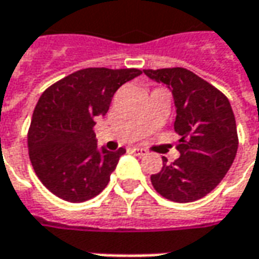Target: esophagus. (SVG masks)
I'll return each mask as SVG.
<instances>
[{
  "instance_id": "obj_1",
  "label": "esophagus",
  "mask_w": 259,
  "mask_h": 259,
  "mask_svg": "<svg viewBox=\"0 0 259 259\" xmlns=\"http://www.w3.org/2000/svg\"><path fill=\"white\" fill-rule=\"evenodd\" d=\"M131 152L134 155H138V156H145L148 153L147 149H142V148H131Z\"/></svg>"
}]
</instances>
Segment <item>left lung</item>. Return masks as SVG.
I'll list each match as a JSON object with an SVG mask.
<instances>
[{
	"instance_id": "obj_1",
	"label": "left lung",
	"mask_w": 259,
	"mask_h": 259,
	"mask_svg": "<svg viewBox=\"0 0 259 259\" xmlns=\"http://www.w3.org/2000/svg\"><path fill=\"white\" fill-rule=\"evenodd\" d=\"M148 77L166 84L175 100V131L181 156L152 175L153 189L167 200L189 203L204 197L226 176L238 148L228 99L214 85L183 67L147 69Z\"/></svg>"
}]
</instances>
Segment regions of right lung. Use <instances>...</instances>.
<instances>
[{
	"instance_id": "right-lung-1",
	"label": "right lung",
	"mask_w": 259,
	"mask_h": 259,
	"mask_svg": "<svg viewBox=\"0 0 259 259\" xmlns=\"http://www.w3.org/2000/svg\"><path fill=\"white\" fill-rule=\"evenodd\" d=\"M140 69L89 67L48 87L33 110L28 131L29 159L44 186L70 203L104 190L124 148L100 149L93 128L104 117L121 85Z\"/></svg>"
}]
</instances>
